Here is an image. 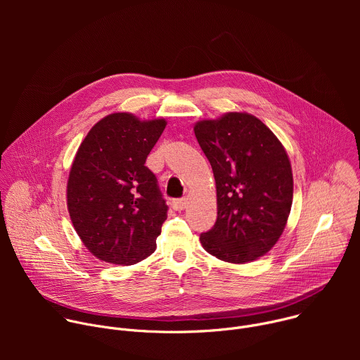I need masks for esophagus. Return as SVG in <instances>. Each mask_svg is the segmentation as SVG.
Instances as JSON below:
<instances>
[{"label":"esophagus","instance_id":"esophagus-1","mask_svg":"<svg viewBox=\"0 0 360 360\" xmlns=\"http://www.w3.org/2000/svg\"><path fill=\"white\" fill-rule=\"evenodd\" d=\"M186 202H188V198H178V199H174L172 200V208L175 211H182L185 207H186Z\"/></svg>","mask_w":360,"mask_h":360}]
</instances>
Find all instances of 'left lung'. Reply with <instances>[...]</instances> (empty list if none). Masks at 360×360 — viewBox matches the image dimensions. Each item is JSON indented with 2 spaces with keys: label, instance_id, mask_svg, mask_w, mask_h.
Listing matches in <instances>:
<instances>
[{
  "label": "left lung",
  "instance_id": "8db88e82",
  "mask_svg": "<svg viewBox=\"0 0 360 360\" xmlns=\"http://www.w3.org/2000/svg\"><path fill=\"white\" fill-rule=\"evenodd\" d=\"M193 131L217 182L218 218L199 236L203 249L231 264L258 259L278 242L292 207L285 148L261 120L242 112L200 121Z\"/></svg>",
  "mask_w": 360,
  "mask_h": 360
}]
</instances>
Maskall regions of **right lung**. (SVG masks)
I'll return each mask as SVG.
<instances>
[{
  "label": "right lung",
  "instance_id": "obj_1",
  "mask_svg": "<svg viewBox=\"0 0 360 360\" xmlns=\"http://www.w3.org/2000/svg\"><path fill=\"white\" fill-rule=\"evenodd\" d=\"M165 120L117 112L96 122L72 162L67 200L72 225L98 259L134 265L157 249L168 205L145 161Z\"/></svg>",
  "mask_w": 360,
  "mask_h": 360
}]
</instances>
